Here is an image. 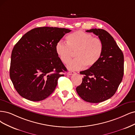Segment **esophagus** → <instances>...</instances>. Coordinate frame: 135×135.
I'll return each mask as SVG.
<instances>
[{"instance_id":"34e87169","label":"esophagus","mask_w":135,"mask_h":135,"mask_svg":"<svg viewBox=\"0 0 135 135\" xmlns=\"http://www.w3.org/2000/svg\"><path fill=\"white\" fill-rule=\"evenodd\" d=\"M74 73H75V72H74L69 71V72H68L67 73V74H68V75H72V74H74Z\"/></svg>"}]
</instances>
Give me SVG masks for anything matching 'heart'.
<instances>
[{"mask_svg":"<svg viewBox=\"0 0 135 135\" xmlns=\"http://www.w3.org/2000/svg\"><path fill=\"white\" fill-rule=\"evenodd\" d=\"M67 44L58 42L55 50L58 56L64 64H67L73 57V52H76V59L68 65L71 70H79L90 68L99 61L103 51L101 40L93 37L90 34L78 31L68 34L66 37Z\"/></svg>","mask_w":135,"mask_h":135,"instance_id":"1","label":"heart"}]
</instances>
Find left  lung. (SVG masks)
<instances>
[{
  "label": "left lung",
  "instance_id": "1",
  "mask_svg": "<svg viewBox=\"0 0 135 135\" xmlns=\"http://www.w3.org/2000/svg\"><path fill=\"white\" fill-rule=\"evenodd\" d=\"M86 32L93 33L101 40L103 51L96 64L80 72L83 78L76 91L84 101L99 103L112 97L122 80L123 54L113 38L105 30L95 28Z\"/></svg>",
  "mask_w": 135,
  "mask_h": 135
}]
</instances>
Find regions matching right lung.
<instances>
[{
	"instance_id": "right-lung-1",
	"label": "right lung",
	"mask_w": 135,
	"mask_h": 135,
	"mask_svg": "<svg viewBox=\"0 0 135 135\" xmlns=\"http://www.w3.org/2000/svg\"><path fill=\"white\" fill-rule=\"evenodd\" d=\"M70 29L43 27L25 34L12 52L10 78L17 92L32 101L46 99L67 71L56 52V44Z\"/></svg>"
}]
</instances>
